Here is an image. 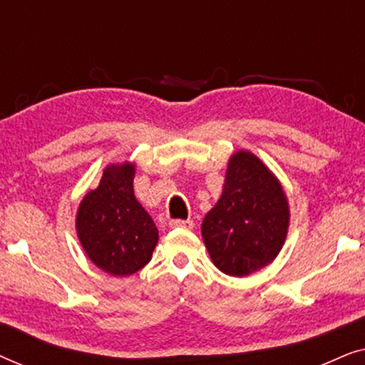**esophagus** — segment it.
<instances>
[{"instance_id": "esophagus-1", "label": "esophagus", "mask_w": 365, "mask_h": 365, "mask_svg": "<svg viewBox=\"0 0 365 365\" xmlns=\"http://www.w3.org/2000/svg\"><path fill=\"white\" fill-rule=\"evenodd\" d=\"M169 226L174 229H179V227L191 229L194 226V222L191 221V219H171V221H169Z\"/></svg>"}]
</instances>
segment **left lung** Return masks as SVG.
Returning a JSON list of instances; mask_svg holds the SVG:
<instances>
[{"label":"left lung","instance_id":"8db88e82","mask_svg":"<svg viewBox=\"0 0 365 365\" xmlns=\"http://www.w3.org/2000/svg\"><path fill=\"white\" fill-rule=\"evenodd\" d=\"M287 227V199L274 174L252 153L234 154L222 196L201 227L214 266L227 276H249L276 259Z\"/></svg>","mask_w":365,"mask_h":365}]
</instances>
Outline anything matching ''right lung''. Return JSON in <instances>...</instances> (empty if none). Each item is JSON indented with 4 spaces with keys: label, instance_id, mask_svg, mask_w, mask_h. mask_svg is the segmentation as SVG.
Segmentation results:
<instances>
[{
    "label": "right lung",
    "instance_id": "obj_1",
    "mask_svg": "<svg viewBox=\"0 0 365 365\" xmlns=\"http://www.w3.org/2000/svg\"><path fill=\"white\" fill-rule=\"evenodd\" d=\"M133 179V164H113L79 204V241L88 257L113 276L138 272L158 244V227L134 196Z\"/></svg>",
    "mask_w": 365,
    "mask_h": 365
}]
</instances>
